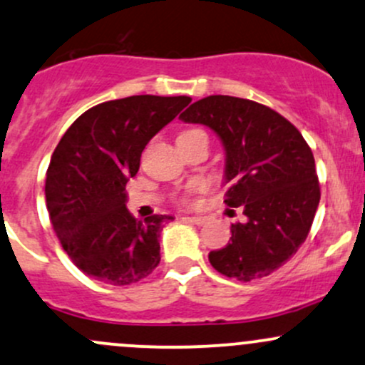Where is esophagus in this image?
<instances>
[{"mask_svg":"<svg viewBox=\"0 0 365 365\" xmlns=\"http://www.w3.org/2000/svg\"><path fill=\"white\" fill-rule=\"evenodd\" d=\"M187 222L194 223V225H204L207 222L206 216H187Z\"/></svg>","mask_w":365,"mask_h":365,"instance_id":"obj_1","label":"esophagus"}]
</instances>
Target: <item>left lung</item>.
Segmentation results:
<instances>
[{"label":"left lung","instance_id":"obj_1","mask_svg":"<svg viewBox=\"0 0 365 365\" xmlns=\"http://www.w3.org/2000/svg\"><path fill=\"white\" fill-rule=\"evenodd\" d=\"M211 128L225 149V204L242 207L246 222L211 251L210 263L230 279H262L305 242L320 201L310 147L279 112L253 100L211 95L180 114Z\"/></svg>","mask_w":365,"mask_h":365}]
</instances>
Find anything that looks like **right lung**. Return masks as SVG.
Instances as JSON below:
<instances>
[{
	"label": "right lung",
	"mask_w": 365,
	"mask_h": 365,
	"mask_svg": "<svg viewBox=\"0 0 365 365\" xmlns=\"http://www.w3.org/2000/svg\"><path fill=\"white\" fill-rule=\"evenodd\" d=\"M190 100L135 95L98 103L60 138L46 171L48 215L63 251L91 279L130 286L161 262L159 237L173 216L138 222L126 207V183L150 138Z\"/></svg>",
	"instance_id": "right-lung-1"
}]
</instances>
